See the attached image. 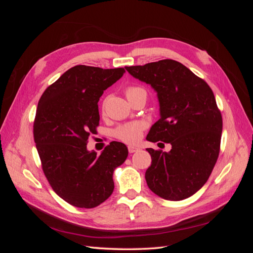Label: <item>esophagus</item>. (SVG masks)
Here are the masks:
<instances>
[{
  "mask_svg": "<svg viewBox=\"0 0 253 253\" xmlns=\"http://www.w3.org/2000/svg\"><path fill=\"white\" fill-rule=\"evenodd\" d=\"M127 150H128L129 153H135V152H137V151H139L140 149H139L138 147H134V145H128Z\"/></svg>",
  "mask_w": 253,
  "mask_h": 253,
  "instance_id": "esophagus-1",
  "label": "esophagus"
}]
</instances>
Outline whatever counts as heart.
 <instances>
[{"label":"heart","mask_w":253,"mask_h":253,"mask_svg":"<svg viewBox=\"0 0 253 253\" xmlns=\"http://www.w3.org/2000/svg\"><path fill=\"white\" fill-rule=\"evenodd\" d=\"M125 94L129 102H131L133 99L140 96L147 98V90L139 85L126 86L125 89ZM102 113L104 114V105L102 106ZM145 125L141 121L127 122V124L121 125L115 129L114 136L122 142L134 144L140 140Z\"/></svg>","instance_id":"b5f03b06"}]
</instances>
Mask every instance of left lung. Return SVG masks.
<instances>
[{"label":"left lung","instance_id":"1","mask_svg":"<svg viewBox=\"0 0 253 253\" xmlns=\"http://www.w3.org/2000/svg\"><path fill=\"white\" fill-rule=\"evenodd\" d=\"M126 70L157 91L160 119L147 139L172 145L170 152L147 149L152 158L145 172L148 187L164 200H185L205 185L218 158L223 118L213 91L171 59Z\"/></svg>","mask_w":253,"mask_h":253}]
</instances>
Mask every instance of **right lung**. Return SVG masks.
<instances>
[{
  "instance_id": "right-lung-1",
  "label": "right lung",
  "mask_w": 253,
  "mask_h": 253,
  "mask_svg": "<svg viewBox=\"0 0 253 253\" xmlns=\"http://www.w3.org/2000/svg\"><path fill=\"white\" fill-rule=\"evenodd\" d=\"M126 73L76 65L44 90L34 121V139L42 170L55 192L72 206L90 209L114 190L113 173L127 157L126 144L113 141L100 155L88 152L99 126L98 101Z\"/></svg>"
}]
</instances>
